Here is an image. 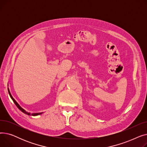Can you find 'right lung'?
<instances>
[{
    "label": "right lung",
    "instance_id": "obj_1",
    "mask_svg": "<svg viewBox=\"0 0 147 147\" xmlns=\"http://www.w3.org/2000/svg\"><path fill=\"white\" fill-rule=\"evenodd\" d=\"M7 89H8V92H9V96H10V97H11V98L12 99V101H13V102H14V104L16 105V106L18 108V109L20 110H21L22 113H24V114H27V115H33V116H36V115H40V114H42L43 113H32V114H31L30 113H28L27 111H26L25 110H24L22 109V108H21V106L17 103V102L15 101V100L14 99V98L12 97V96L11 95V93H10V91H9V88H7Z\"/></svg>",
    "mask_w": 147,
    "mask_h": 147
}]
</instances>
